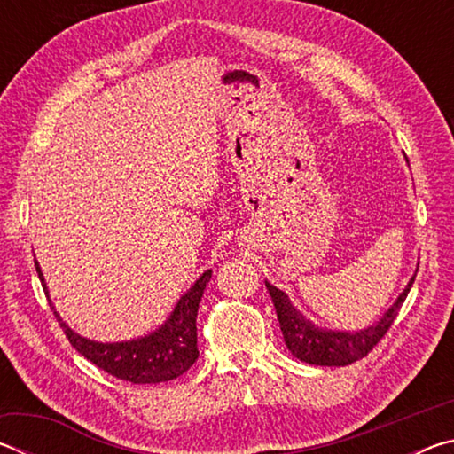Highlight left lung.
I'll use <instances>...</instances> for the list:
<instances>
[{"mask_svg":"<svg viewBox=\"0 0 454 454\" xmlns=\"http://www.w3.org/2000/svg\"><path fill=\"white\" fill-rule=\"evenodd\" d=\"M409 162V160H406ZM419 270V268H417ZM414 276L406 284L404 290L396 296L393 306L382 314L379 320L360 330H330L314 325L310 318L296 309L288 294L274 284L266 280V288L270 292L276 314H278L280 330L286 342V348L292 352V356L309 363L314 366H347L364 358L368 352L376 347V342L387 334V330L393 325L398 310L404 302L406 294L414 282Z\"/></svg>","mask_w":454,"mask_h":454,"instance_id":"left-lung-1","label":"left lung"}]
</instances>
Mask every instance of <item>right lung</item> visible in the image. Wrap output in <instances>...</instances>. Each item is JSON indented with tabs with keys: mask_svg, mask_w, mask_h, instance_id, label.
Segmentation results:
<instances>
[{
	"mask_svg": "<svg viewBox=\"0 0 454 454\" xmlns=\"http://www.w3.org/2000/svg\"><path fill=\"white\" fill-rule=\"evenodd\" d=\"M35 270L40 276L45 296L50 301L48 284L42 274V268L35 260ZM212 278V270H206L192 286L184 292L180 301L176 302L162 325L152 333L132 338V340L120 342H98L82 336L66 325L64 318L56 312V306L50 301V306L59 326L64 328L67 340L72 347L86 356L90 363L102 368L116 379L134 384H158L168 382L182 376L198 358V334L196 317L198 306L202 301L206 284Z\"/></svg>",
	"mask_w": 454,
	"mask_h": 454,
	"instance_id": "1",
	"label": "right lung"
}]
</instances>
